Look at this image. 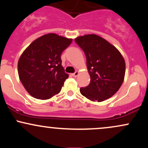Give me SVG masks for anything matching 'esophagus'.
Instances as JSON below:
<instances>
[{
    "instance_id": "esophagus-1",
    "label": "esophagus",
    "mask_w": 148,
    "mask_h": 148,
    "mask_svg": "<svg viewBox=\"0 0 148 148\" xmlns=\"http://www.w3.org/2000/svg\"><path fill=\"white\" fill-rule=\"evenodd\" d=\"M79 71H76V72L72 74V75H73V76H74V77H77V76H79Z\"/></svg>"
}]
</instances>
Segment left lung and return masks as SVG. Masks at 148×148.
<instances>
[{"instance_id":"8db88e82","label":"left lung","mask_w":148,"mask_h":148,"mask_svg":"<svg viewBox=\"0 0 148 148\" xmlns=\"http://www.w3.org/2000/svg\"><path fill=\"white\" fill-rule=\"evenodd\" d=\"M86 57L90 83L81 88L82 95L92 101H103L114 95L125 75V61L116 47L101 37L89 34L75 38Z\"/></svg>"}]
</instances>
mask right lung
I'll list each match as a JSON object with an SVG mask.
<instances>
[{
	"label": "right lung",
	"mask_w": 148,
	"mask_h": 148,
	"mask_svg": "<svg viewBox=\"0 0 148 148\" xmlns=\"http://www.w3.org/2000/svg\"><path fill=\"white\" fill-rule=\"evenodd\" d=\"M72 41L71 38L48 33L34 40L22 53L18 61V77L32 97L49 99L60 92L69 77L60 56Z\"/></svg>",
	"instance_id": "1"
}]
</instances>
